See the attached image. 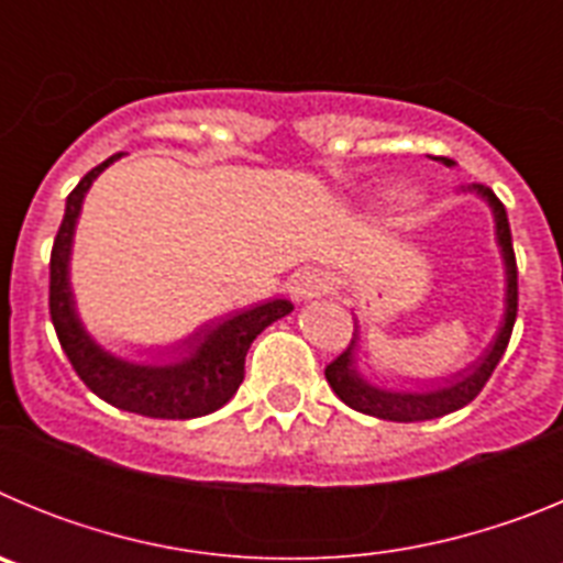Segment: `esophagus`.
<instances>
[{
	"mask_svg": "<svg viewBox=\"0 0 563 563\" xmlns=\"http://www.w3.org/2000/svg\"><path fill=\"white\" fill-rule=\"evenodd\" d=\"M327 290H330V276L321 271H301L290 278V296L296 301L324 296Z\"/></svg>",
	"mask_w": 563,
	"mask_h": 563,
	"instance_id": "34e87169",
	"label": "esophagus"
}]
</instances>
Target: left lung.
<instances>
[{
  "label": "left lung",
  "instance_id": "8db88e82",
  "mask_svg": "<svg viewBox=\"0 0 563 563\" xmlns=\"http://www.w3.org/2000/svg\"><path fill=\"white\" fill-rule=\"evenodd\" d=\"M445 161V157H442ZM474 191H479L490 208H494L496 217V239H499L501 256H505L507 267V310L505 321H501V330L496 335L494 346L487 350V355L479 363H474L471 369H462L460 375H454L456 383H451L449 389L431 391V395H391V391H380L369 383H363L357 377L355 366H352V350H355V332H352L350 346L335 357L324 369L327 380H330L332 391L341 397L350 409L361 411V415L380 417V420H395V422H420V420H434V417L451 415V411L462 409L467 402L474 400L485 383L490 380L494 369L499 366L501 355H505L510 335H514L516 312H519V271H516V253H514V236H510V222H507V213L501 200L487 186H471Z\"/></svg>",
  "mask_w": 563,
  "mask_h": 563
}]
</instances>
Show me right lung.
Here are the masks:
<instances>
[{
	"label": "right lung",
	"instance_id": "obj_1",
	"mask_svg": "<svg viewBox=\"0 0 563 563\" xmlns=\"http://www.w3.org/2000/svg\"><path fill=\"white\" fill-rule=\"evenodd\" d=\"M121 154H112L101 166L84 174L81 183L69 191L62 228L49 253V318L76 375L87 383V389L96 391L114 409L157 417V420H191V417L211 415L236 395L239 383L245 377V355L253 338L267 324L285 318L292 305L285 298H276L247 312H239L222 324H206L197 335L183 341L180 350L191 352V357L174 366H134V363L107 355L98 343H92L78 321L73 296H69V245H73L84 194L98 174Z\"/></svg>",
	"mask_w": 563,
	"mask_h": 563
}]
</instances>
